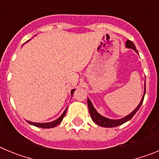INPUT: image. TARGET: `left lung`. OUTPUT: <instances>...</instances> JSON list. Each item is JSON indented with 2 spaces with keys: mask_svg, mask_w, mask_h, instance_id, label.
<instances>
[{
  "mask_svg": "<svg viewBox=\"0 0 159 159\" xmlns=\"http://www.w3.org/2000/svg\"><path fill=\"white\" fill-rule=\"evenodd\" d=\"M126 47L127 48H131L133 50L138 52L137 50H136V48L134 46V43L130 40H127V42H126ZM145 93H146V83H145V88H144V93H143V98H142L141 101H140L139 104L138 105L137 107L134 109L133 111L131 112L130 114H129L128 116H125L123 117V119H107V118L104 117V116H101L100 114H99L97 112V111L95 110V107L92 105V102L89 99H88V109H89V113L90 116L92 117V119L95 122L96 124L99 125L100 127H118V126H120V125L123 124L126 122L129 121L130 119H132V117L135 115L136 112L139 111V109L140 108L141 105L143 104V99H144V96H145Z\"/></svg>",
  "mask_w": 159,
  "mask_h": 159,
  "instance_id": "obj_1",
  "label": "left lung"
}]
</instances>
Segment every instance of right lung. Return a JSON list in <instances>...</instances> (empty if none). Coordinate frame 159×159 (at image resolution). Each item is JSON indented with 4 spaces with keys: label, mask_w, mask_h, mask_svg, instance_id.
Here are the masks:
<instances>
[{
    "label": "right lung",
    "mask_w": 159,
    "mask_h": 159,
    "mask_svg": "<svg viewBox=\"0 0 159 159\" xmlns=\"http://www.w3.org/2000/svg\"><path fill=\"white\" fill-rule=\"evenodd\" d=\"M28 41H29V40H28ZM74 92H75V89L71 90V95H73ZM67 108H66L65 111H64L63 112L62 115L60 116V117H59L58 119H56V120H54V121L50 122V123H32V122H30V121H27V122L29 123V124L33 125V126H35V127H41V128H52V127H57V125L60 124V123L62 122L63 119H64V117L65 116V115H66V112H67Z\"/></svg>",
    "instance_id": "obj_1"
}]
</instances>
